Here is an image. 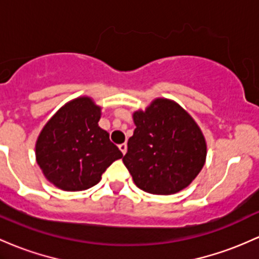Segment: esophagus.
<instances>
[{"label": "esophagus", "instance_id": "1", "mask_svg": "<svg viewBox=\"0 0 259 259\" xmlns=\"http://www.w3.org/2000/svg\"><path fill=\"white\" fill-rule=\"evenodd\" d=\"M119 150H120L121 151V153H123V155H125V153H126V150H127V146H126V144H120L119 145Z\"/></svg>", "mask_w": 259, "mask_h": 259}]
</instances>
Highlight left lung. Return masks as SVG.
I'll return each instance as SVG.
<instances>
[{"mask_svg": "<svg viewBox=\"0 0 259 259\" xmlns=\"http://www.w3.org/2000/svg\"><path fill=\"white\" fill-rule=\"evenodd\" d=\"M134 135L123 162L135 184L151 194H173L201 171L205 139L193 118L175 102L156 99L134 113Z\"/></svg>", "mask_w": 259, "mask_h": 259, "instance_id": "8db88e82", "label": "left lung"}]
</instances>
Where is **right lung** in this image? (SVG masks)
<instances>
[{
    "mask_svg": "<svg viewBox=\"0 0 259 259\" xmlns=\"http://www.w3.org/2000/svg\"><path fill=\"white\" fill-rule=\"evenodd\" d=\"M101 108L90 98L62 107L41 130L36 141V162L45 177L67 192L96 186L108 167L123 153L98 126Z\"/></svg>",
    "mask_w": 259,
    "mask_h": 259,
    "instance_id": "right-lung-1",
    "label": "right lung"
}]
</instances>
